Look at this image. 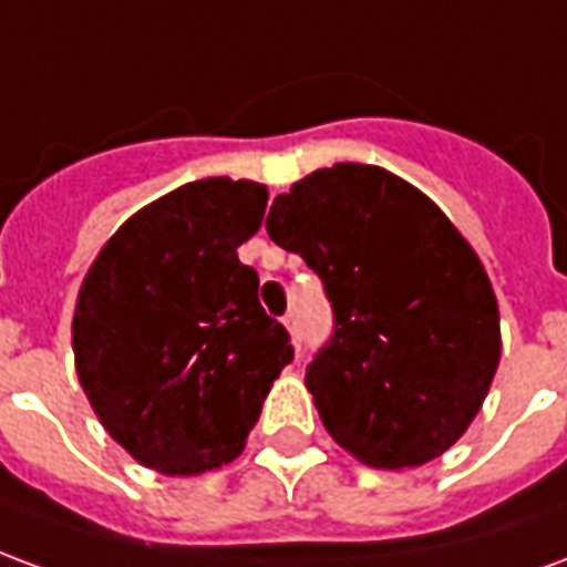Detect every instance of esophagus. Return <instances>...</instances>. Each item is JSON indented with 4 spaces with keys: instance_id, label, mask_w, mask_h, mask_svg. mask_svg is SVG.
Returning a JSON list of instances; mask_svg holds the SVG:
<instances>
[{
    "instance_id": "34e87169",
    "label": "esophagus",
    "mask_w": 567,
    "mask_h": 567,
    "mask_svg": "<svg viewBox=\"0 0 567 567\" xmlns=\"http://www.w3.org/2000/svg\"><path fill=\"white\" fill-rule=\"evenodd\" d=\"M282 324H285V331L291 333V343L300 346V321H297L295 312H288V316L282 319Z\"/></svg>"
}]
</instances>
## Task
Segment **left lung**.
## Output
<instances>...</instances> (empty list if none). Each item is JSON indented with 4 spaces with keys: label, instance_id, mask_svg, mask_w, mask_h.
I'll return each mask as SVG.
<instances>
[{
    "label": "left lung",
    "instance_id": "left-lung-1",
    "mask_svg": "<svg viewBox=\"0 0 567 567\" xmlns=\"http://www.w3.org/2000/svg\"><path fill=\"white\" fill-rule=\"evenodd\" d=\"M267 234L319 272L333 337L307 370L321 422L352 458L404 471L437 458L486 401L501 361L483 260L419 187L333 163L272 199Z\"/></svg>",
    "mask_w": 567,
    "mask_h": 567
}]
</instances>
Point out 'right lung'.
<instances>
[{
  "label": "right lung",
  "instance_id": "obj_1",
  "mask_svg": "<svg viewBox=\"0 0 567 567\" xmlns=\"http://www.w3.org/2000/svg\"><path fill=\"white\" fill-rule=\"evenodd\" d=\"M267 187L199 178L130 215L84 276L72 352L93 413L157 474L199 476L246 450L295 358L236 248L258 234Z\"/></svg>",
  "mask_w": 567,
  "mask_h": 567
}]
</instances>
